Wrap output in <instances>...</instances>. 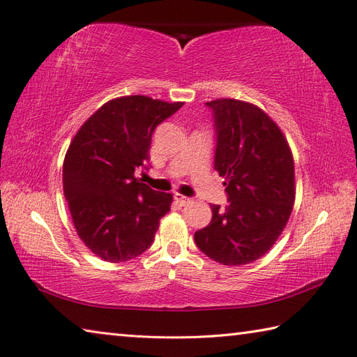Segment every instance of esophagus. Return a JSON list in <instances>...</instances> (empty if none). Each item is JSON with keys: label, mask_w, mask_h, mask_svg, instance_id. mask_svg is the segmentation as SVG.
Masks as SVG:
<instances>
[{"label": "esophagus", "mask_w": 357, "mask_h": 357, "mask_svg": "<svg viewBox=\"0 0 357 357\" xmlns=\"http://www.w3.org/2000/svg\"><path fill=\"white\" fill-rule=\"evenodd\" d=\"M174 201L176 202H179L181 206H185V204H188V202H192V199L190 198H187V196H184V195H181V193H174Z\"/></svg>", "instance_id": "obj_1"}]
</instances>
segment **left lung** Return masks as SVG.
<instances>
[{"label": "left lung", "mask_w": 357, "mask_h": 357, "mask_svg": "<svg viewBox=\"0 0 357 357\" xmlns=\"http://www.w3.org/2000/svg\"><path fill=\"white\" fill-rule=\"evenodd\" d=\"M207 105L229 206L211 204V221L195 242L210 259L236 267L259 259L284 231L296 195L294 161L284 133L257 105L231 98Z\"/></svg>", "instance_id": "obj_1"}]
</instances>
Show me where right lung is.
I'll return each instance as SVG.
<instances>
[{
  "instance_id": "1",
  "label": "right lung",
  "mask_w": 357,
  "mask_h": 357,
  "mask_svg": "<svg viewBox=\"0 0 357 357\" xmlns=\"http://www.w3.org/2000/svg\"><path fill=\"white\" fill-rule=\"evenodd\" d=\"M184 102L144 95L101 105L72 139L63 164V188L79 239L107 262H124L151 245L173 196L135 176L147 169L151 135Z\"/></svg>"
}]
</instances>
